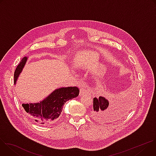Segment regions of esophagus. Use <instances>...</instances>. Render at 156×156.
I'll return each instance as SVG.
<instances>
[{
  "label": "esophagus",
  "mask_w": 156,
  "mask_h": 156,
  "mask_svg": "<svg viewBox=\"0 0 156 156\" xmlns=\"http://www.w3.org/2000/svg\"><path fill=\"white\" fill-rule=\"evenodd\" d=\"M87 93H88V91H87V89L86 87H81L80 88V96L84 94H87Z\"/></svg>",
  "instance_id": "34e87169"
}]
</instances>
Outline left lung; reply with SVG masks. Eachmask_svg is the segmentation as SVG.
Masks as SVG:
<instances>
[{"label": "left lung", "mask_w": 156, "mask_h": 156, "mask_svg": "<svg viewBox=\"0 0 156 156\" xmlns=\"http://www.w3.org/2000/svg\"><path fill=\"white\" fill-rule=\"evenodd\" d=\"M131 102L124 101L122 104H112L104 97L99 96L93 99V109L92 115L93 118L100 123L112 121L115 119V114L123 115L128 113L130 109Z\"/></svg>", "instance_id": "1"}]
</instances>
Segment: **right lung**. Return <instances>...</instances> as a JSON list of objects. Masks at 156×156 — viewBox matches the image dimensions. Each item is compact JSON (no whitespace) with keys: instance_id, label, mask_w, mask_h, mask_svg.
<instances>
[{"instance_id":"add662e5","label":"right lung","mask_w":156,"mask_h":156,"mask_svg":"<svg viewBox=\"0 0 156 156\" xmlns=\"http://www.w3.org/2000/svg\"><path fill=\"white\" fill-rule=\"evenodd\" d=\"M28 57H24L17 66L14 73V84L23 70ZM80 90L77 87H62L56 89L39 102L22 104L28 116L38 125L50 124L60 116L65 103L76 98Z\"/></svg>"}]
</instances>
